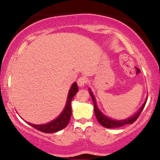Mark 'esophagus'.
Wrapping results in <instances>:
<instances>
[{
	"label": "esophagus",
	"instance_id": "1",
	"mask_svg": "<svg viewBox=\"0 0 160 160\" xmlns=\"http://www.w3.org/2000/svg\"><path fill=\"white\" fill-rule=\"evenodd\" d=\"M86 82V79L85 78H80L78 80V86H80V87L85 86Z\"/></svg>",
	"mask_w": 160,
	"mask_h": 160
}]
</instances>
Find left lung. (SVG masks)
<instances>
[{
	"label": "left lung",
	"instance_id": "obj_1",
	"mask_svg": "<svg viewBox=\"0 0 160 160\" xmlns=\"http://www.w3.org/2000/svg\"><path fill=\"white\" fill-rule=\"evenodd\" d=\"M89 94H90L92 99V102L94 103V111L95 117H96L97 120L98 121V122L102 125L104 127L108 128H118L121 127V126H123L127 124H132L137 120L138 117H139L140 113L142 111V110L144 109L145 104H146L147 100H148V97L145 99L144 104H142V106L140 108V109L136 113H134L132 116L128 117V118L124 119V120H115V119H112L111 117H107L105 114H104L101 110L99 109L98 106H97V102L95 100V98L93 95L92 92L90 88H89Z\"/></svg>",
	"mask_w": 160,
	"mask_h": 160
}]
</instances>
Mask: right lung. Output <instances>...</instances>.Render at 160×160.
<instances>
[{
  "mask_svg": "<svg viewBox=\"0 0 160 160\" xmlns=\"http://www.w3.org/2000/svg\"><path fill=\"white\" fill-rule=\"evenodd\" d=\"M78 92V84H77L76 82H74L71 85V88L69 89L65 108H64L62 113L56 119H54V120L50 121V122H47V123L44 124L36 125L31 123V122H28V123L30 125V126H32V127L36 128V129L45 133L56 132H58L60 130L65 128L69 123L70 119H71V113H72L71 106V101H72V98H74V96L77 94Z\"/></svg>",
  "mask_w": 160,
  "mask_h": 160,
  "instance_id": "obj_1",
  "label": "right lung"
}]
</instances>
